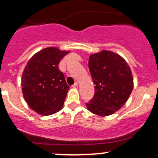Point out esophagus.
<instances>
[{
    "instance_id": "34e87169",
    "label": "esophagus",
    "mask_w": 158,
    "mask_h": 158,
    "mask_svg": "<svg viewBox=\"0 0 158 158\" xmlns=\"http://www.w3.org/2000/svg\"><path fill=\"white\" fill-rule=\"evenodd\" d=\"M77 85H78V82H75V83L73 84V85H72V86H73V87H76V86H77Z\"/></svg>"
}]
</instances>
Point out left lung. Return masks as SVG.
<instances>
[{"label": "left lung", "instance_id": "1", "mask_svg": "<svg viewBox=\"0 0 158 158\" xmlns=\"http://www.w3.org/2000/svg\"><path fill=\"white\" fill-rule=\"evenodd\" d=\"M89 69L95 86V94L86 102L91 112L110 115L124 106L133 89V77L122 57L103 50L91 55Z\"/></svg>", "mask_w": 158, "mask_h": 158}]
</instances>
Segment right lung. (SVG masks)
Instances as JSON below:
<instances>
[{"label":"right lung","mask_w":158,"mask_h":158,"mask_svg":"<svg viewBox=\"0 0 158 158\" xmlns=\"http://www.w3.org/2000/svg\"><path fill=\"white\" fill-rule=\"evenodd\" d=\"M69 53L48 47L35 54L27 63L22 74L23 97L31 109L49 115L62 109L69 86L59 63Z\"/></svg>","instance_id":"obj_1"}]
</instances>
